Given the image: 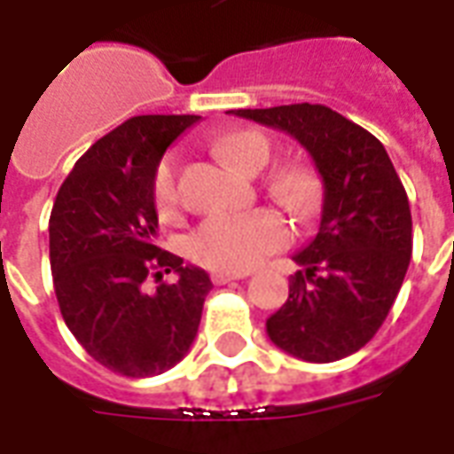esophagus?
<instances>
[{"label": "esophagus", "instance_id": "1", "mask_svg": "<svg viewBox=\"0 0 454 454\" xmlns=\"http://www.w3.org/2000/svg\"><path fill=\"white\" fill-rule=\"evenodd\" d=\"M246 272H214L211 275V282L214 285H228V282H233V279H243Z\"/></svg>", "mask_w": 454, "mask_h": 454}]
</instances>
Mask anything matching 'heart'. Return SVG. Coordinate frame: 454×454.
Wrapping results in <instances>:
<instances>
[{"instance_id":"1","label":"heart","mask_w":454,"mask_h":454,"mask_svg":"<svg viewBox=\"0 0 454 454\" xmlns=\"http://www.w3.org/2000/svg\"><path fill=\"white\" fill-rule=\"evenodd\" d=\"M218 153L243 175H257L270 165V140L257 130H238L218 140ZM267 189L277 204L296 218H311L321 207L324 187L314 169L306 165H285L267 179ZM153 201L162 221L179 214L177 160L168 155L153 177ZM289 226L275 208H253L243 214H216L204 218L187 240L189 257L218 272H247L270 253L289 243Z\"/></svg>"}]
</instances>
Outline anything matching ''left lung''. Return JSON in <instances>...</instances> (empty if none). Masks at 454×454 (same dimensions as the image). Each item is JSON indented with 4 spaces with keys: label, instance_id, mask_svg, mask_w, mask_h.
<instances>
[{
    "label": "left lung",
    "instance_id": "left-lung-1",
    "mask_svg": "<svg viewBox=\"0 0 454 454\" xmlns=\"http://www.w3.org/2000/svg\"><path fill=\"white\" fill-rule=\"evenodd\" d=\"M228 114L285 130L314 158L324 179L321 223L294 255L301 270L267 318V335L299 360H342L380 331L403 285L413 247L406 189L380 140L328 106Z\"/></svg>",
    "mask_w": 454,
    "mask_h": 454
}]
</instances>
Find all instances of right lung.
<instances>
[{
  "instance_id": "1",
  "label": "right lung",
  "mask_w": 454,
  "mask_h": 454,
  "mask_svg": "<svg viewBox=\"0 0 454 454\" xmlns=\"http://www.w3.org/2000/svg\"><path fill=\"white\" fill-rule=\"evenodd\" d=\"M199 116H133L74 162L51 211V270L60 314L106 370L155 377L197 338L211 279L158 247L153 177ZM175 271L168 286L161 275ZM155 276L159 289L145 292Z\"/></svg>"
}]
</instances>
